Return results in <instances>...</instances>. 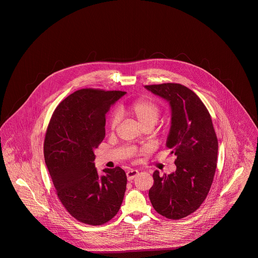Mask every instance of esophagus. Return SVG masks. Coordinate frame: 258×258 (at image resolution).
<instances>
[{"instance_id":"esophagus-1","label":"esophagus","mask_w":258,"mask_h":258,"mask_svg":"<svg viewBox=\"0 0 258 258\" xmlns=\"http://www.w3.org/2000/svg\"><path fill=\"white\" fill-rule=\"evenodd\" d=\"M138 171L135 169H130L126 171V178L128 181H133L135 178V176H137Z\"/></svg>"}]
</instances>
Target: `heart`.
I'll return each mask as SVG.
<instances>
[{
  "label": "heart",
  "instance_id": "1",
  "mask_svg": "<svg viewBox=\"0 0 258 258\" xmlns=\"http://www.w3.org/2000/svg\"><path fill=\"white\" fill-rule=\"evenodd\" d=\"M120 111L123 114L130 115L135 118L140 124L145 127L147 125H155L158 122L160 115V106L147 98H139L132 102L128 105H123L120 107ZM118 112H113L110 117L109 125L111 130H115L119 123Z\"/></svg>",
  "mask_w": 258,
  "mask_h": 258
}]
</instances>
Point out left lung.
<instances>
[{
	"instance_id": "obj_1",
	"label": "left lung",
	"mask_w": 258,
	"mask_h": 258,
	"mask_svg": "<svg viewBox=\"0 0 258 258\" xmlns=\"http://www.w3.org/2000/svg\"><path fill=\"white\" fill-rule=\"evenodd\" d=\"M171 107V126L166 147L176 156V171L160 176L154 172L149 197L165 218L180 220L201 206L217 168L218 138L208 109L187 87L178 83L147 85Z\"/></svg>"
}]
</instances>
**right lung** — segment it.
I'll use <instances>...</instances> for the list:
<instances>
[{"instance_id":"obj_1","label":"right lung","mask_w":258,"mask_h":258,"mask_svg":"<svg viewBox=\"0 0 258 258\" xmlns=\"http://www.w3.org/2000/svg\"><path fill=\"white\" fill-rule=\"evenodd\" d=\"M125 92L81 89L54 111L44 139V160L56 194L78 221L101 225L119 212L126 187L119 166L98 175L94 150L105 136V114Z\"/></svg>"}]
</instances>
